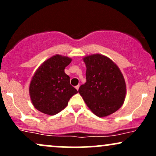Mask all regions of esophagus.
I'll return each instance as SVG.
<instances>
[{
  "instance_id": "obj_1",
  "label": "esophagus",
  "mask_w": 156,
  "mask_h": 156,
  "mask_svg": "<svg viewBox=\"0 0 156 156\" xmlns=\"http://www.w3.org/2000/svg\"><path fill=\"white\" fill-rule=\"evenodd\" d=\"M79 87H80V85H77L76 87V89H77V90H78V89H79Z\"/></svg>"
}]
</instances>
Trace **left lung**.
<instances>
[{"label":"left lung","instance_id":"left-lung-1","mask_svg":"<svg viewBox=\"0 0 156 156\" xmlns=\"http://www.w3.org/2000/svg\"><path fill=\"white\" fill-rule=\"evenodd\" d=\"M87 67L86 83L78 92L89 108L99 117H105L121 108L126 96V84L118 66L104 55L83 58Z\"/></svg>","mask_w":156,"mask_h":156}]
</instances>
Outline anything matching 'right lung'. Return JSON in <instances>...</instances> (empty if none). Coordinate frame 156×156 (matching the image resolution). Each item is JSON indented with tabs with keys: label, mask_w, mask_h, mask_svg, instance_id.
Segmentation results:
<instances>
[{
	"label": "right lung",
	"mask_w": 156,
	"mask_h": 156,
	"mask_svg": "<svg viewBox=\"0 0 156 156\" xmlns=\"http://www.w3.org/2000/svg\"><path fill=\"white\" fill-rule=\"evenodd\" d=\"M71 62L69 57L56 54L37 68L29 84L30 98L36 109L55 115L65 108L71 97L78 93L64 73Z\"/></svg>",
	"instance_id": "right-lung-1"
}]
</instances>
